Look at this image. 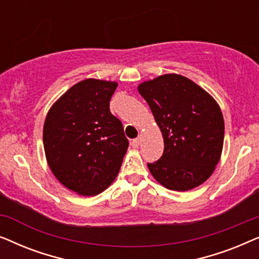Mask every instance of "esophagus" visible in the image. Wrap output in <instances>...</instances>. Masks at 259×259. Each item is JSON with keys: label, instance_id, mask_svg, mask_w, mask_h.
<instances>
[{"label": "esophagus", "instance_id": "esophagus-1", "mask_svg": "<svg viewBox=\"0 0 259 259\" xmlns=\"http://www.w3.org/2000/svg\"><path fill=\"white\" fill-rule=\"evenodd\" d=\"M140 145V138H137V139L132 140V146L133 147H138Z\"/></svg>", "mask_w": 259, "mask_h": 259}]
</instances>
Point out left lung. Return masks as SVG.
Wrapping results in <instances>:
<instances>
[{
    "label": "left lung",
    "instance_id": "1",
    "mask_svg": "<svg viewBox=\"0 0 259 259\" xmlns=\"http://www.w3.org/2000/svg\"><path fill=\"white\" fill-rule=\"evenodd\" d=\"M138 91L150 106L164 138V153L148 169L173 191L203 184L221 159L224 119L217 102L192 80L165 74L140 83Z\"/></svg>",
    "mask_w": 259,
    "mask_h": 259
}]
</instances>
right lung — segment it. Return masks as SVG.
Returning <instances> with one entry per match:
<instances>
[{"label":"right lung","instance_id":"add662e5","mask_svg":"<svg viewBox=\"0 0 259 259\" xmlns=\"http://www.w3.org/2000/svg\"><path fill=\"white\" fill-rule=\"evenodd\" d=\"M118 83L86 79L49 109L44 126L47 162L56 179L81 196L105 191L118 176L128 140L109 111Z\"/></svg>","mask_w":259,"mask_h":259}]
</instances>
